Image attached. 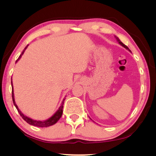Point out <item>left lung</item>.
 I'll use <instances>...</instances> for the list:
<instances>
[{"label": "left lung", "mask_w": 156, "mask_h": 156, "mask_svg": "<svg viewBox=\"0 0 156 156\" xmlns=\"http://www.w3.org/2000/svg\"><path fill=\"white\" fill-rule=\"evenodd\" d=\"M115 38L117 39V41H118L119 42V43H120V44H121L122 46H123V47H124V48H127V49H129V47H128L126 45H125V44H124L122 43V42H121V41H120V40H119V38H118V37H116V36H115Z\"/></svg>", "instance_id": "left-lung-1"}]
</instances>
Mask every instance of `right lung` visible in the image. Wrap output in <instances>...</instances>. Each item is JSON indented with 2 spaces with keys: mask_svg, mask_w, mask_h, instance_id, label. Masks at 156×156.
I'll return each instance as SVG.
<instances>
[{
  "mask_svg": "<svg viewBox=\"0 0 156 156\" xmlns=\"http://www.w3.org/2000/svg\"><path fill=\"white\" fill-rule=\"evenodd\" d=\"M27 47H26V48H24V50L23 51L22 53L20 55L19 58H18V59L16 60V62L20 59L21 55H22L23 53V52L25 51ZM11 85H12V86H13V84H12V82H11ZM12 99H13V102L14 105L15 106V108H16L18 112H19V114H20L21 116L22 117V118L23 119V120H25L27 123H28L29 124H31V125H33V126H38V127H48V126H52V125H53V124H55L59 120L60 118L62 117V114H63V108L64 101H65V99H63V101L62 103V105H61V106L59 107V109H58V110L57 111V112L53 115V116L51 117L49 119H48V120H45V121H37V120H32V119L26 116V115H24L22 114V113L21 112V111L19 109V108H18V107L17 106V105L15 104V99H14V96H13V89H12Z\"/></svg>",
  "mask_w": 156,
  "mask_h": 156,
  "instance_id": "add662e5",
  "label": "right lung"
}]
</instances>
